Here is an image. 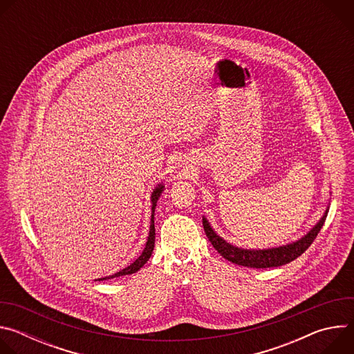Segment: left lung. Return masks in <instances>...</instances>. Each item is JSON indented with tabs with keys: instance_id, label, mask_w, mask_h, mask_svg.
<instances>
[{
	"instance_id": "left-lung-1",
	"label": "left lung",
	"mask_w": 354,
	"mask_h": 354,
	"mask_svg": "<svg viewBox=\"0 0 354 354\" xmlns=\"http://www.w3.org/2000/svg\"><path fill=\"white\" fill-rule=\"evenodd\" d=\"M328 212H329V206L326 207L319 221L304 236H301L299 239L281 246L266 248V249H246V248L235 246L227 242L223 236H220L213 230L212 224L205 216H203V227L209 241L224 259L245 268L268 269V268H277V266L287 265L291 261L297 259L299 255L304 254V252L310 248V245L314 242V239L317 238L318 232L321 231L325 223V218L328 216Z\"/></svg>"
}]
</instances>
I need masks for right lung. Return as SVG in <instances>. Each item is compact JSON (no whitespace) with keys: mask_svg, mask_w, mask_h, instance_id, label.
Masks as SVG:
<instances>
[{"mask_svg":"<svg viewBox=\"0 0 354 354\" xmlns=\"http://www.w3.org/2000/svg\"><path fill=\"white\" fill-rule=\"evenodd\" d=\"M165 186L164 183H158L154 189H153V193H151V221H149V232H148V236H147V242H145V246L141 252V255L133 262L130 263L127 268L122 269L120 272L112 274V276H106V277H100V279H96L95 281H104V280H109V279H115V277H120V276H126V274H133L136 272H138L145 263L147 261L151 258V255H153V250H154V243H156V227H154V212H156V207H157V201L158 198L161 197L162 192H164Z\"/></svg>","mask_w":354,"mask_h":354,"instance_id":"right-lung-1","label":"right lung"}]
</instances>
